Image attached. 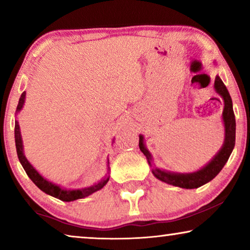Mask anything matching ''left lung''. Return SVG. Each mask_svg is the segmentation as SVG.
Returning a JSON list of instances; mask_svg holds the SVG:
<instances>
[{"label": "left lung", "mask_w": 250, "mask_h": 250, "mask_svg": "<svg viewBox=\"0 0 250 250\" xmlns=\"http://www.w3.org/2000/svg\"><path fill=\"white\" fill-rule=\"evenodd\" d=\"M215 90L218 94L223 98L224 100V110H223V121L225 126V139L224 145L220 150V152L215 156V158L209 164H207L203 169L198 170L196 173L190 174H175L168 173L160 170L158 168H152V173L157 179L163 181V182L172 184V186L184 188V189H196L199 188L207 182H209L221 172L223 168L225 163L228 162L229 157H230L232 150L235 145V117L233 112V107H232V100L229 93L227 86H225L223 82L218 76L215 78L214 84ZM140 150L145 153L148 163L151 164V156L148 150L146 149L143 145V136L140 135L139 140Z\"/></svg>", "instance_id": "left-lung-1"}]
</instances>
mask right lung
I'll use <instances>...</instances> for the list:
<instances>
[{"instance_id": "1", "label": "right lung", "mask_w": 250, "mask_h": 250, "mask_svg": "<svg viewBox=\"0 0 250 250\" xmlns=\"http://www.w3.org/2000/svg\"><path fill=\"white\" fill-rule=\"evenodd\" d=\"M25 95L26 92H22L21 97L19 99L18 105H17V112L19 110H21L23 102H25ZM15 140H16V148H17V155H18L19 162L21 164L23 169L27 173V175L29 176V179L35 183L36 187H39L43 192H45L50 196H52L54 198H58V199L62 200V201H73L76 199H81V198H85L87 196H90L95 191L100 190L104 188L107 182L109 181V177H105L104 180L100 181V182L94 184L90 188H85V189H81V190H63L59 188L56 184L49 182L46 181L44 177L40 175L39 173L36 172L35 168L30 165L28 160L26 159V157L23 156V151H22V141H21V135H20V129H19V124L18 122L16 121L15 123ZM109 164V162H108ZM109 169V167H108Z\"/></svg>"}]
</instances>
